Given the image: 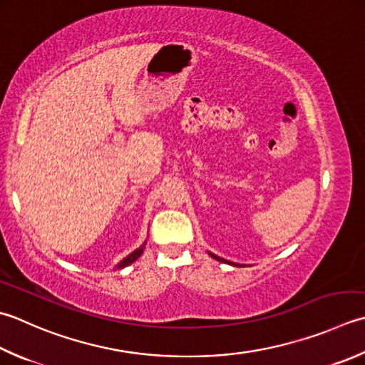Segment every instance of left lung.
Here are the masks:
<instances>
[{
  "label": "left lung",
  "instance_id": "obj_1",
  "mask_svg": "<svg viewBox=\"0 0 365 365\" xmlns=\"http://www.w3.org/2000/svg\"><path fill=\"white\" fill-rule=\"evenodd\" d=\"M212 258H215L217 261H221V262H230V261H226V259H223V258H220V256H217V255H213V253H209ZM230 264H232V266H237V264H234V262H230Z\"/></svg>",
  "mask_w": 365,
  "mask_h": 365
}]
</instances>
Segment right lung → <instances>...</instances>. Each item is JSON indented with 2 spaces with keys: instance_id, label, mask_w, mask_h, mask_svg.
<instances>
[{
  "instance_id": "obj_1",
  "label": "right lung",
  "mask_w": 365,
  "mask_h": 365,
  "mask_svg": "<svg viewBox=\"0 0 365 365\" xmlns=\"http://www.w3.org/2000/svg\"><path fill=\"white\" fill-rule=\"evenodd\" d=\"M144 248H145V244H144V245H140L138 250H134V252H133L131 255H128L123 261H120V262H118V266H117V267H118V269H123V267H126V266H130L131 262H134L135 259L139 258V256H140L142 253H144Z\"/></svg>"
}]
</instances>
